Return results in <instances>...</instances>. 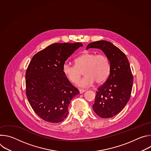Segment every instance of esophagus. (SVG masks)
Segmentation results:
<instances>
[{"label":"esophagus","instance_id":"1","mask_svg":"<svg viewBox=\"0 0 151 151\" xmlns=\"http://www.w3.org/2000/svg\"><path fill=\"white\" fill-rule=\"evenodd\" d=\"M85 91H86V90H84V89H80V90H79V93H80V94H82V93H84Z\"/></svg>","mask_w":151,"mask_h":151}]
</instances>
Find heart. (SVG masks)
<instances>
[{"label": "heart", "mask_w": 151, "mask_h": 151, "mask_svg": "<svg viewBox=\"0 0 151 151\" xmlns=\"http://www.w3.org/2000/svg\"><path fill=\"white\" fill-rule=\"evenodd\" d=\"M74 62L75 66L64 64L63 72L71 82L76 83L83 71L85 76L78 83L80 87H89L95 82L98 84L102 83L109 76L111 63L105 55L85 52L76 57Z\"/></svg>", "instance_id": "obj_1"}]
</instances>
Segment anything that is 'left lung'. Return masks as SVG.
Segmentation results:
<instances>
[{"label": "left lung", "instance_id": "8db88e82", "mask_svg": "<svg viewBox=\"0 0 151 151\" xmlns=\"http://www.w3.org/2000/svg\"><path fill=\"white\" fill-rule=\"evenodd\" d=\"M98 48L109 58L111 72L105 83L97 89L93 108L102 118L119 114L130 98L133 77L125 54L112 43L99 40L89 44L87 50Z\"/></svg>", "mask_w": 151, "mask_h": 151}]
</instances>
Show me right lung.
Listing matches in <instances>:
<instances>
[{"label": "right lung", "mask_w": 151, "mask_h": 151, "mask_svg": "<svg viewBox=\"0 0 151 151\" xmlns=\"http://www.w3.org/2000/svg\"><path fill=\"white\" fill-rule=\"evenodd\" d=\"M82 43H55L36 54L26 73V96L43 120L58 123L65 119L72 99L79 94L63 72L66 60Z\"/></svg>", "instance_id": "right-lung-1"}]
</instances>
